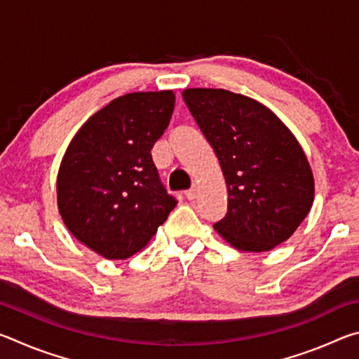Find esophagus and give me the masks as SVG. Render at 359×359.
<instances>
[{
  "instance_id": "1",
  "label": "esophagus",
  "mask_w": 359,
  "mask_h": 359,
  "mask_svg": "<svg viewBox=\"0 0 359 359\" xmlns=\"http://www.w3.org/2000/svg\"><path fill=\"white\" fill-rule=\"evenodd\" d=\"M196 196H198V188L196 187H193L191 190H187L185 191V198L190 199V201H191V199L196 198Z\"/></svg>"
}]
</instances>
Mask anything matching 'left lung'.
Masks as SVG:
<instances>
[{"mask_svg": "<svg viewBox=\"0 0 359 359\" xmlns=\"http://www.w3.org/2000/svg\"><path fill=\"white\" fill-rule=\"evenodd\" d=\"M184 101L214 149L228 212L214 228L241 252H269L293 236L315 196L312 168L277 115L223 88H187Z\"/></svg>", "mask_w": 359, "mask_h": 359, "instance_id": "8db88e82", "label": "left lung"}]
</instances>
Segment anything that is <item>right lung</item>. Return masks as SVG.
Returning <instances> with one entry per match:
<instances>
[{
	"mask_svg": "<svg viewBox=\"0 0 359 359\" xmlns=\"http://www.w3.org/2000/svg\"><path fill=\"white\" fill-rule=\"evenodd\" d=\"M174 102L172 90L118 96L79 128L60 163V215L79 242L106 259L144 250L177 204L150 154Z\"/></svg>",
	"mask_w": 359,
	"mask_h": 359,
	"instance_id": "add662e5",
	"label": "right lung"
}]
</instances>
